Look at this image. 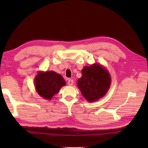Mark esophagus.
<instances>
[{
  "label": "esophagus",
  "mask_w": 148,
  "mask_h": 148,
  "mask_svg": "<svg viewBox=\"0 0 148 148\" xmlns=\"http://www.w3.org/2000/svg\"><path fill=\"white\" fill-rule=\"evenodd\" d=\"M73 84H74V80H73V79H69L68 80V84H69V86H72V85H73Z\"/></svg>",
  "instance_id": "1"
}]
</instances>
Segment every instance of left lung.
Here are the masks:
<instances>
[{
	"label": "left lung",
	"mask_w": 148,
	"mask_h": 148,
	"mask_svg": "<svg viewBox=\"0 0 148 148\" xmlns=\"http://www.w3.org/2000/svg\"><path fill=\"white\" fill-rule=\"evenodd\" d=\"M82 74L77 84L87 101L95 102L104 96L111 84L110 76L106 69L94 64L85 66Z\"/></svg>",
	"instance_id": "8db88e82"
}]
</instances>
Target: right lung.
Listing matches in <instances>:
<instances>
[{
	"label": "right lung",
	"instance_id": "add662e5",
	"mask_svg": "<svg viewBox=\"0 0 148 148\" xmlns=\"http://www.w3.org/2000/svg\"><path fill=\"white\" fill-rule=\"evenodd\" d=\"M36 91L43 98L51 100L66 82L61 75L53 71L38 72L34 79Z\"/></svg>",
	"mask_w": 148,
	"mask_h": 148
}]
</instances>
